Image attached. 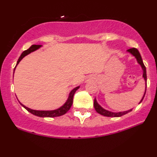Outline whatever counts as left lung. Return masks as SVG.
Returning <instances> with one entry per match:
<instances>
[{"mask_svg":"<svg viewBox=\"0 0 157 157\" xmlns=\"http://www.w3.org/2000/svg\"><path fill=\"white\" fill-rule=\"evenodd\" d=\"M127 51L129 52H130V53H131L132 55H133L134 56H135V57L136 58V59H137V62H138V63L141 66V67H142V69L143 70V77H144V80H145V82H146V81H147L146 69H145L144 63H143V62L142 57H141V56H140V54L138 50L135 48H133L129 49V50H127ZM145 86H146V83H145ZM145 92H146V86H145V94H144V95H143V97L142 98V99H141V101H140V103L141 101H143V98H144V97H145ZM94 108H95V109H96V111H97L98 113L102 115V116H107V117H120V116H124V115L126 114V113L131 112V111L132 110V109H129V110H127V111H124V112H119V113L110 112V111L106 110V109L102 108V107L100 106L99 104L97 103V100H96V99H94Z\"/></svg>","mask_w":157,"mask_h":157,"instance_id":"1","label":"left lung"}]
</instances>
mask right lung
<instances>
[{
    "label": "right lung",
    "instance_id": "right-lung-1",
    "mask_svg": "<svg viewBox=\"0 0 157 157\" xmlns=\"http://www.w3.org/2000/svg\"><path fill=\"white\" fill-rule=\"evenodd\" d=\"M40 47H41V45L33 44V45H32L31 48H28L27 50H25L24 52L21 54V56H20V58H19L17 62V64L19 63V62H20V60H21L22 58L25 57V56H27V55L31 53V52H33V51L36 50L37 49H39ZM15 68H16V67H15ZM15 68H14V70H15ZM79 88H80V86H77V87H76V88H74V89L70 92V94H69V98H68L67 101H66V103L64 104L63 106L60 107V108H58L57 109H55V110H48V111H46V110H34V109H31L28 108V107H25V105H23L21 103H20V105H21L22 106L24 107V108H25L26 109H27L28 112L32 113V114L34 115V116H36L39 117H50V118H53V117H58V116H63V115L65 114V113H67L68 111L69 110V109H70V107H71V105H72V103H73L74 94H75V92H76V90L78 89Z\"/></svg>",
    "mask_w": 157,
    "mask_h": 157
}]
</instances>
